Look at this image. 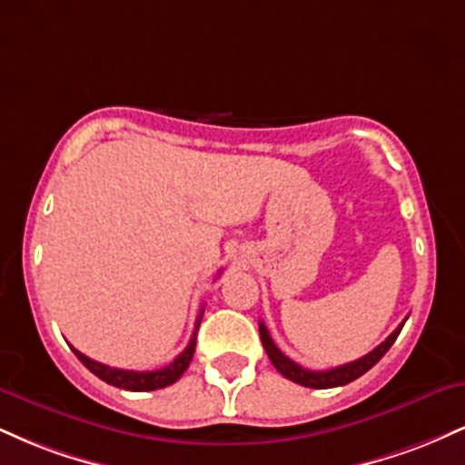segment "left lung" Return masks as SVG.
Returning <instances> with one entry per match:
<instances>
[{
	"mask_svg": "<svg viewBox=\"0 0 465 465\" xmlns=\"http://www.w3.org/2000/svg\"><path fill=\"white\" fill-rule=\"evenodd\" d=\"M402 325H404V322L400 323L398 328L393 330V332L389 334L376 350H371L370 354H365L362 359L345 362V365L332 367V370H325V371H311V370H306V367L297 365L295 361L288 359L286 354H282L280 348L273 343V339H271L269 330H266V325L262 322H260V339H262L266 354H269V359H271V362H273L275 370L280 371L284 378H288V381L297 382V385H303V387H311V389H332V387L348 385V382L361 378L365 371H370L371 367L387 354L389 348L396 343Z\"/></svg>",
	"mask_w": 465,
	"mask_h": 465,
	"instance_id": "left-lung-1",
	"label": "left lung"
}]
</instances>
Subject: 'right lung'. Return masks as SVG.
Masks as SVG:
<instances>
[{
    "mask_svg": "<svg viewBox=\"0 0 465 465\" xmlns=\"http://www.w3.org/2000/svg\"><path fill=\"white\" fill-rule=\"evenodd\" d=\"M203 319V311L196 317V325H194V334H192L188 348H185L181 354L174 359L170 365L162 367V370H154V371H133V370H117V367H109L103 365V362L92 361L89 356L80 354L78 350H74V354L78 356V361L87 367L89 371L95 373L100 381H104L106 385H114L120 389H129V391H154V389H163L173 382H177L183 371L188 370L192 356H194L196 350V330H199Z\"/></svg>",
    "mask_w": 465,
    "mask_h": 465,
    "instance_id": "add662e5",
    "label": "right lung"
}]
</instances>
